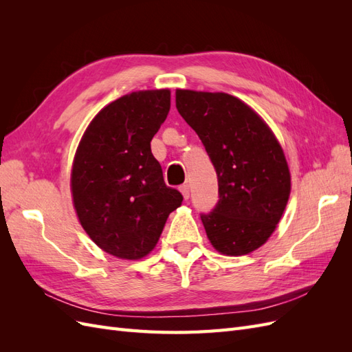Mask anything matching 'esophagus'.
<instances>
[{
  "mask_svg": "<svg viewBox=\"0 0 352 352\" xmlns=\"http://www.w3.org/2000/svg\"><path fill=\"white\" fill-rule=\"evenodd\" d=\"M179 190H180V192H182L185 199L189 198V185L188 184H184L182 186H179Z\"/></svg>",
  "mask_w": 352,
  "mask_h": 352,
  "instance_id": "obj_1",
  "label": "esophagus"
}]
</instances>
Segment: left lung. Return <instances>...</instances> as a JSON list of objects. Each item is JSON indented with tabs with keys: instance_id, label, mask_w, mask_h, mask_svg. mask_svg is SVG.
I'll return each instance as SVG.
<instances>
[{
	"instance_id": "1",
	"label": "left lung",
	"mask_w": 352,
	"mask_h": 352,
	"mask_svg": "<svg viewBox=\"0 0 352 352\" xmlns=\"http://www.w3.org/2000/svg\"><path fill=\"white\" fill-rule=\"evenodd\" d=\"M176 109L199 136L216 168L219 202L202 214L223 255H247L267 242L291 195L283 148L261 116L226 92L176 89Z\"/></svg>"
}]
</instances>
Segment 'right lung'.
I'll return each instance as SVG.
<instances>
[{
    "label": "right lung",
    "instance_id": "obj_1",
    "mask_svg": "<svg viewBox=\"0 0 352 352\" xmlns=\"http://www.w3.org/2000/svg\"><path fill=\"white\" fill-rule=\"evenodd\" d=\"M170 110V89L136 91L105 105L73 158L70 189L83 230L122 260H140L160 239L182 194L167 188L151 140Z\"/></svg>",
    "mask_w": 352,
    "mask_h": 352
}]
</instances>
